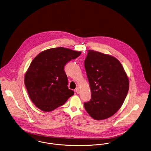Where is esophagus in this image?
Segmentation results:
<instances>
[{
	"label": "esophagus",
	"mask_w": 151,
	"mask_h": 151,
	"mask_svg": "<svg viewBox=\"0 0 151 151\" xmlns=\"http://www.w3.org/2000/svg\"><path fill=\"white\" fill-rule=\"evenodd\" d=\"M75 91L77 93H79V89L78 87H77L76 89H75Z\"/></svg>",
	"instance_id": "esophagus-1"
}]
</instances>
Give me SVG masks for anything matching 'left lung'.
Segmentation results:
<instances>
[{
	"label": "left lung",
	"mask_w": 151,
	"mask_h": 151,
	"mask_svg": "<svg viewBox=\"0 0 151 151\" xmlns=\"http://www.w3.org/2000/svg\"><path fill=\"white\" fill-rule=\"evenodd\" d=\"M87 51L84 64L91 98L84 103V106L92 118L102 120L121 108L129 91V81L116 58L92 50Z\"/></svg>",
	"instance_id": "obj_1"
}]
</instances>
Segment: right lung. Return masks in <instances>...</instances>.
I'll use <instances>...</instances> for the list:
<instances>
[{"mask_svg": "<svg viewBox=\"0 0 151 151\" xmlns=\"http://www.w3.org/2000/svg\"><path fill=\"white\" fill-rule=\"evenodd\" d=\"M64 47L46 50L32 61L25 76V85L29 98L40 110L51 111L64 104L74 95L67 86L64 66L81 55Z\"/></svg>", "mask_w": 151, "mask_h": 151, "instance_id": "right-lung-1", "label": "right lung"}]
</instances>
